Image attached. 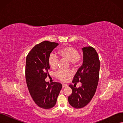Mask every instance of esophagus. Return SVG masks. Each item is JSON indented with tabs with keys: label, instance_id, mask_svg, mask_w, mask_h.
<instances>
[{
	"label": "esophagus",
	"instance_id": "esophagus-1",
	"mask_svg": "<svg viewBox=\"0 0 123 123\" xmlns=\"http://www.w3.org/2000/svg\"><path fill=\"white\" fill-rule=\"evenodd\" d=\"M62 88H65V87H67L68 86V85H67V84H62Z\"/></svg>",
	"mask_w": 123,
	"mask_h": 123
}]
</instances>
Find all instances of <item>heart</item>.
Returning a JSON list of instances; mask_svg holds the SVG:
<instances>
[{
  "mask_svg": "<svg viewBox=\"0 0 123 123\" xmlns=\"http://www.w3.org/2000/svg\"><path fill=\"white\" fill-rule=\"evenodd\" d=\"M58 54L61 59L69 61L70 64L73 66L79 65L83 57L82 54L71 46H67L62 48L58 51ZM59 61V58L57 55L53 53H51L49 58V64L52 69L56 70L58 68ZM71 75L72 73L70 71H59L56 74V77L61 81H66Z\"/></svg>",
  "mask_w": 123,
  "mask_h": 123,
  "instance_id": "obj_1",
  "label": "heart"
}]
</instances>
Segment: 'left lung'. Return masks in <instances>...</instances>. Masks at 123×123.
Returning a JSON list of instances; mask_svg holds the SVG:
<instances>
[{"label": "left lung", "mask_w": 123, "mask_h": 123, "mask_svg": "<svg viewBox=\"0 0 123 123\" xmlns=\"http://www.w3.org/2000/svg\"><path fill=\"white\" fill-rule=\"evenodd\" d=\"M83 63L74 75L73 82H80L81 86L69 85L72 92L68 97L70 105L75 108H81L91 101L98 85L100 62L94 48L86 47L82 48Z\"/></svg>", "instance_id": "1"}]
</instances>
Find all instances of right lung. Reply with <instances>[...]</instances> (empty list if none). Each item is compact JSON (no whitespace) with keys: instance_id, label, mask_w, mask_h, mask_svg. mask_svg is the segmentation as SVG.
Masks as SVG:
<instances>
[{"instance_id":"1","label":"right lung","mask_w":123,"mask_h":123,"mask_svg":"<svg viewBox=\"0 0 123 123\" xmlns=\"http://www.w3.org/2000/svg\"><path fill=\"white\" fill-rule=\"evenodd\" d=\"M58 45L56 43L43 41L33 47L26 58L25 80L29 92L36 105L46 109L55 105L62 88L61 83L49 84L45 81L49 75V56Z\"/></svg>"}]
</instances>
